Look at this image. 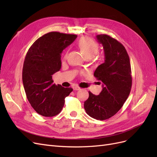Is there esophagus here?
<instances>
[{"label":"esophagus","instance_id":"obj_1","mask_svg":"<svg viewBox=\"0 0 157 157\" xmlns=\"http://www.w3.org/2000/svg\"><path fill=\"white\" fill-rule=\"evenodd\" d=\"M73 88L74 90H79L80 89V88L78 87V86H73Z\"/></svg>","mask_w":157,"mask_h":157}]
</instances>
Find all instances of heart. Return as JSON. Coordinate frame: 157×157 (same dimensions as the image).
<instances>
[{
	"instance_id": "b5f03b06",
	"label": "heart",
	"mask_w": 157,
	"mask_h": 157,
	"mask_svg": "<svg viewBox=\"0 0 157 157\" xmlns=\"http://www.w3.org/2000/svg\"><path fill=\"white\" fill-rule=\"evenodd\" d=\"M80 48L81 49L86 58H92L96 56L99 50L98 45L92 39L89 37H82L78 42ZM67 53H66L64 58H67Z\"/></svg>"
}]
</instances>
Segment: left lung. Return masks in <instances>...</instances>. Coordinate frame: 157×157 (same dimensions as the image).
<instances>
[{"label": "left lung", "instance_id": "8db88e82", "mask_svg": "<svg viewBox=\"0 0 157 157\" xmlns=\"http://www.w3.org/2000/svg\"><path fill=\"white\" fill-rule=\"evenodd\" d=\"M96 38L103 47L105 61L94 76L100 80L103 89L98 96L89 91L84 107L90 117L103 121L115 115L124 105L132 88V71L129 56L121 42L107 35Z\"/></svg>", "mask_w": 157, "mask_h": 157}]
</instances>
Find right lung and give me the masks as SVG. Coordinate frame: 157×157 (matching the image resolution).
Segmentation results:
<instances>
[{
	"label": "right lung",
	"mask_w": 157,
	"mask_h": 157,
	"mask_svg": "<svg viewBox=\"0 0 157 157\" xmlns=\"http://www.w3.org/2000/svg\"><path fill=\"white\" fill-rule=\"evenodd\" d=\"M77 35L50 32L39 38L28 50L22 80L28 101L39 115L54 117L61 112L65 98L73 91L53 83L52 75L61 67V54Z\"/></svg>",
	"instance_id": "right-lung-1"
}]
</instances>
